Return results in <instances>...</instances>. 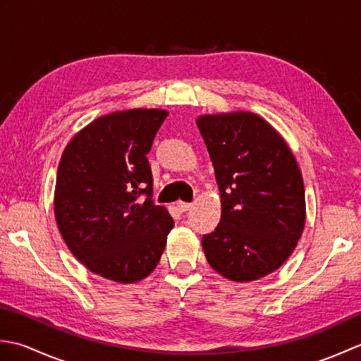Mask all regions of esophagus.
<instances>
[{"label":"esophagus","mask_w":361,"mask_h":361,"mask_svg":"<svg viewBox=\"0 0 361 361\" xmlns=\"http://www.w3.org/2000/svg\"><path fill=\"white\" fill-rule=\"evenodd\" d=\"M176 206H178V209H180L181 212H186V211H189L190 208H192V204H190V203H185V202H178V203H176Z\"/></svg>","instance_id":"obj_1"}]
</instances>
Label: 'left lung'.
<instances>
[{"label": "left lung", "mask_w": 361, "mask_h": 361, "mask_svg": "<svg viewBox=\"0 0 361 361\" xmlns=\"http://www.w3.org/2000/svg\"><path fill=\"white\" fill-rule=\"evenodd\" d=\"M197 127L220 190L221 219L202 245L224 278L251 282L278 270L305 225L301 171L270 122L251 111L202 114Z\"/></svg>", "instance_id": "obj_1"}]
</instances>
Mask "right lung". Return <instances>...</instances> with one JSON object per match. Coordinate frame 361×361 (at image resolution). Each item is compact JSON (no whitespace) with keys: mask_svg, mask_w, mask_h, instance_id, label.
I'll return each mask as SVG.
<instances>
[{"mask_svg":"<svg viewBox=\"0 0 361 361\" xmlns=\"http://www.w3.org/2000/svg\"><path fill=\"white\" fill-rule=\"evenodd\" d=\"M167 114L161 109L105 114L75 133L60 158L54 190L59 231L73 256L105 279L147 278L173 228L169 211L152 202L145 157Z\"/></svg>","mask_w":361,"mask_h":361,"instance_id":"1","label":"right lung"}]
</instances>
